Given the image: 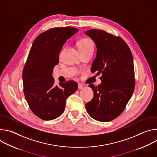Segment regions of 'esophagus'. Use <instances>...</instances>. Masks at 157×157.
Masks as SVG:
<instances>
[{
  "label": "esophagus",
  "mask_w": 157,
  "mask_h": 157,
  "mask_svg": "<svg viewBox=\"0 0 157 157\" xmlns=\"http://www.w3.org/2000/svg\"><path fill=\"white\" fill-rule=\"evenodd\" d=\"M83 87H84V85H83V84H81V83L78 84V88H79V89H82Z\"/></svg>",
  "instance_id": "1"
}]
</instances>
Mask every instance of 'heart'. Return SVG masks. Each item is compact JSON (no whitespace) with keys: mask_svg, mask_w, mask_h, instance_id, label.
Returning a JSON list of instances; mask_svg holds the SVG:
<instances>
[{"mask_svg":"<svg viewBox=\"0 0 157 157\" xmlns=\"http://www.w3.org/2000/svg\"><path fill=\"white\" fill-rule=\"evenodd\" d=\"M78 46L81 53L94 51V44L93 41L88 38H84L78 41Z\"/></svg>","mask_w":157,"mask_h":157,"instance_id":"heart-1","label":"heart"}]
</instances>
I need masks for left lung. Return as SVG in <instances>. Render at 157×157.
Returning a JSON list of instances; mask_svg holds the SVG:
<instances>
[{
    "label": "left lung",
    "instance_id": "8db88e82",
    "mask_svg": "<svg viewBox=\"0 0 157 157\" xmlns=\"http://www.w3.org/2000/svg\"><path fill=\"white\" fill-rule=\"evenodd\" d=\"M86 34L97 47L91 71L102 75L100 84L89 85L94 96L86 104V109L89 115L98 121H111L124 110L135 89L132 54L120 36L97 29L89 30Z\"/></svg>",
    "mask_w": 157,
    "mask_h": 157
}]
</instances>
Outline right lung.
Listing matches in <instances>:
<instances>
[{"label":"right lung","mask_w":157,"mask_h":157,"mask_svg":"<svg viewBox=\"0 0 157 157\" xmlns=\"http://www.w3.org/2000/svg\"><path fill=\"white\" fill-rule=\"evenodd\" d=\"M78 31L71 27H55L40 34L32 44L22 73L24 93L33 114L42 120L60 116L66 100L78 89L73 81L55 86L52 76L63 44Z\"/></svg>","instance_id":"1"}]
</instances>
